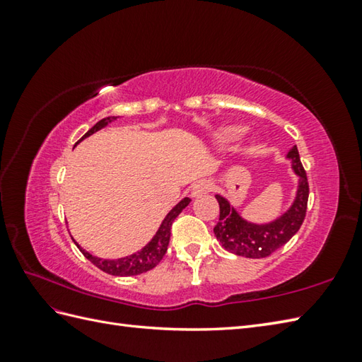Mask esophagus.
Here are the masks:
<instances>
[{
  "label": "esophagus",
  "instance_id": "esophagus-1",
  "mask_svg": "<svg viewBox=\"0 0 362 362\" xmlns=\"http://www.w3.org/2000/svg\"><path fill=\"white\" fill-rule=\"evenodd\" d=\"M213 188V183L210 180H199L196 182L193 188H191V197H199L205 193H209Z\"/></svg>",
  "mask_w": 362,
  "mask_h": 362
}]
</instances>
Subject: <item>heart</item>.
Instances as JSON below:
<instances>
[{
	"label": "heart",
	"mask_w": 362,
	"mask_h": 362,
	"mask_svg": "<svg viewBox=\"0 0 362 362\" xmlns=\"http://www.w3.org/2000/svg\"><path fill=\"white\" fill-rule=\"evenodd\" d=\"M243 127L240 126H227V127H222L219 129L216 135L213 136V140L216 144L219 146H227L230 143H233L238 136L243 134Z\"/></svg>",
	"instance_id": "b5f03b06"
}]
</instances>
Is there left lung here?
<instances>
[{"label": "left lung", "mask_w": 362, "mask_h": 362, "mask_svg": "<svg viewBox=\"0 0 362 362\" xmlns=\"http://www.w3.org/2000/svg\"><path fill=\"white\" fill-rule=\"evenodd\" d=\"M291 168L297 175V191L289 209L274 221L257 224L243 218L227 197L216 194L219 202V222L214 227L216 240L226 250L245 258H264L280 249L294 236L306 214L308 204V179L300 163L297 146H292L286 153Z\"/></svg>", "instance_id": "1"}]
</instances>
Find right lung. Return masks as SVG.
Wrapping results in <instances>:
<instances>
[{"mask_svg": "<svg viewBox=\"0 0 362 362\" xmlns=\"http://www.w3.org/2000/svg\"><path fill=\"white\" fill-rule=\"evenodd\" d=\"M118 117H107L101 121H98L96 124L91 127L88 132L83 135L81 140L76 143L79 144L83 138H87L90 135H93L98 130L104 129L105 126H109L110 122H113ZM74 144V146H76ZM191 202V199L188 197H183L182 201L177 204L174 209L169 211L163 222H161L158 230L156 232V235L152 236V240L144 245L141 250H138L132 255H127V257H122V258H117V259H107V258H99V257H93L90 252H87L86 249H82L81 245L76 243L78 245L79 250L82 252V255L86 257L87 259H90L91 263H93L96 267L101 269V271L110 274V275H117V276H130V275H138V274H143V272H148L151 269L156 267L160 259L165 257V253L168 250V244H169V238H171V226L174 219L179 216L182 213V210L185 209V206Z\"/></svg>", "mask_w": 362, "mask_h": 362, "instance_id": "obj_1", "label": "right lung"}]
</instances>
